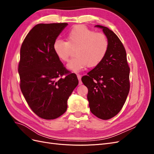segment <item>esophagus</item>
Segmentation results:
<instances>
[{
  "instance_id": "esophagus-1",
  "label": "esophagus",
  "mask_w": 154,
  "mask_h": 154,
  "mask_svg": "<svg viewBox=\"0 0 154 154\" xmlns=\"http://www.w3.org/2000/svg\"><path fill=\"white\" fill-rule=\"evenodd\" d=\"M77 77H78V80H79V85H82V81H81L82 76L80 75V74H78Z\"/></svg>"
}]
</instances>
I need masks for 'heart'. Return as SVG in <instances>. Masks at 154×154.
<instances>
[{
    "instance_id": "b5f03b06",
    "label": "heart",
    "mask_w": 154,
    "mask_h": 154,
    "mask_svg": "<svg viewBox=\"0 0 154 154\" xmlns=\"http://www.w3.org/2000/svg\"><path fill=\"white\" fill-rule=\"evenodd\" d=\"M66 42L57 40L53 45L54 53L62 62H68L71 49H75L76 57L67 67L74 72H80L87 66L95 67L104 59L109 49V42L106 35L97 32L83 25L70 29L66 36Z\"/></svg>"
}]
</instances>
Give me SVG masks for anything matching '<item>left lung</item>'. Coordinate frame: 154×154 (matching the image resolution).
<instances>
[{
  "mask_svg": "<svg viewBox=\"0 0 154 154\" xmlns=\"http://www.w3.org/2000/svg\"><path fill=\"white\" fill-rule=\"evenodd\" d=\"M109 40L107 53L82 81L88 88L91 112L100 119H109L122 110L130 91V67L127 53L119 38L108 27L97 25Z\"/></svg>",
  "mask_w": 154,
  "mask_h": 154,
  "instance_id": "left-lung-1",
  "label": "left lung"
}]
</instances>
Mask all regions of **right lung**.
Returning a JSON list of instances; mask_svg holds the SVG:
<instances>
[{"label": "right lung", "instance_id": "right-lung-1", "mask_svg": "<svg viewBox=\"0 0 154 154\" xmlns=\"http://www.w3.org/2000/svg\"><path fill=\"white\" fill-rule=\"evenodd\" d=\"M67 23L39 24L21 45L18 71L27 104L38 117L56 119L67 109V100L78 84L74 73L63 66L53 45Z\"/></svg>", "mask_w": 154, "mask_h": 154}]
</instances>
